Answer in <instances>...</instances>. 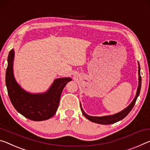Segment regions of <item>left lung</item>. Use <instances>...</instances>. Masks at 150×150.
Returning <instances> with one entry per match:
<instances>
[{
	"instance_id": "left-lung-1",
	"label": "left lung",
	"mask_w": 150,
	"mask_h": 150,
	"mask_svg": "<svg viewBox=\"0 0 150 150\" xmlns=\"http://www.w3.org/2000/svg\"><path fill=\"white\" fill-rule=\"evenodd\" d=\"M138 76H139L138 87H137V89L136 96H135L133 101L131 102V104H129L127 108H126L124 110H122V111L118 113H116V114H113V115H108V116H100V117L91 116H89V115H88L87 114H86L80 104L81 110H82L83 115H84V116L86 117L88 120H89L90 121L94 122V123H97L99 124H104V125L116 123V122L120 121V120L124 119V117H126L129 112H130L132 109L133 108L134 105H135V104H136L137 98L139 96V92H140L141 86H142V78L140 76V66H139V62H138Z\"/></svg>"
}]
</instances>
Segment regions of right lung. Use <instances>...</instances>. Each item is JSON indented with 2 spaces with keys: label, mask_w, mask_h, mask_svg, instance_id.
I'll return each mask as SVG.
<instances>
[{
  "label": "right lung",
  "mask_w": 150,
  "mask_h": 150,
  "mask_svg": "<svg viewBox=\"0 0 150 150\" xmlns=\"http://www.w3.org/2000/svg\"><path fill=\"white\" fill-rule=\"evenodd\" d=\"M14 49L10 51L6 72V86L8 96L17 112L33 121H43L52 117L57 110L61 94L71 78H60L54 80L47 91L32 94L21 87L14 76Z\"/></svg>",
  "instance_id": "obj_1"
}]
</instances>
